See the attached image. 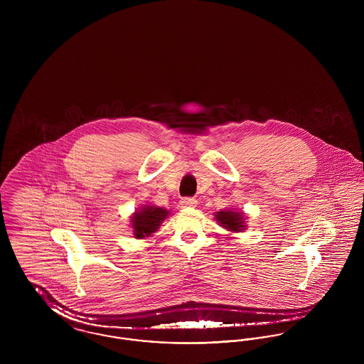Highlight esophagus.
I'll return each mask as SVG.
<instances>
[{
  "label": "esophagus",
  "mask_w": 364,
  "mask_h": 364,
  "mask_svg": "<svg viewBox=\"0 0 364 364\" xmlns=\"http://www.w3.org/2000/svg\"><path fill=\"white\" fill-rule=\"evenodd\" d=\"M180 206L184 208H195L198 206V200L193 198H183L180 200Z\"/></svg>",
  "instance_id": "1"
}]
</instances>
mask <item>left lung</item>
Masks as SVG:
<instances>
[{
  "instance_id": "1",
  "label": "left lung",
  "mask_w": 364,
  "mask_h": 364,
  "mask_svg": "<svg viewBox=\"0 0 364 364\" xmlns=\"http://www.w3.org/2000/svg\"><path fill=\"white\" fill-rule=\"evenodd\" d=\"M214 220L217 221L218 225L225 228L230 233H240L247 229L244 211L236 210L235 208H225L215 213Z\"/></svg>"
}]
</instances>
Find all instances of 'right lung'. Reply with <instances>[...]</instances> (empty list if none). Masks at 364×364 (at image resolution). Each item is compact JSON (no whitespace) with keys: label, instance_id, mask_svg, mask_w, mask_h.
<instances>
[{"label":"right lung","instance_id":"obj_1","mask_svg":"<svg viewBox=\"0 0 364 364\" xmlns=\"http://www.w3.org/2000/svg\"><path fill=\"white\" fill-rule=\"evenodd\" d=\"M169 214V210L154 205H143L136 208L129 220L134 237L146 239L153 236Z\"/></svg>","mask_w":364,"mask_h":364}]
</instances>
